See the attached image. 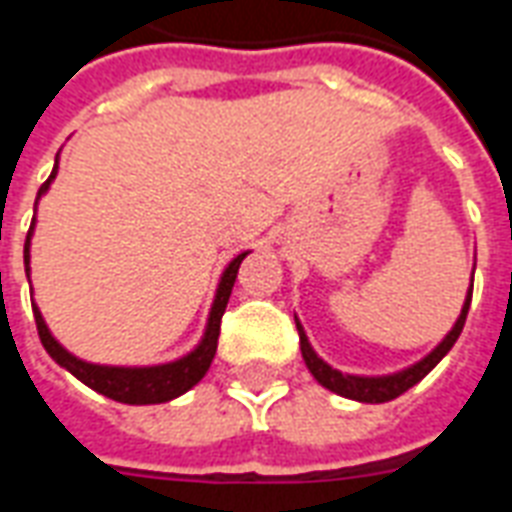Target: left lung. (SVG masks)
<instances>
[{
    "label": "left lung",
    "instance_id": "1",
    "mask_svg": "<svg viewBox=\"0 0 512 512\" xmlns=\"http://www.w3.org/2000/svg\"><path fill=\"white\" fill-rule=\"evenodd\" d=\"M472 282H474V271H472ZM469 304H472V285H469V290H466V299H463L458 321L452 323V329L444 334V340H441L430 354H425L419 362H414V365L403 367V370H395V373H384V376H354V373H343V370H337V367H332L329 362H323L321 356H318V351H315L310 340H307V332H304L301 321L296 318L304 365H307V370L312 373V378H315L321 386H326L329 392H334V395L348 397V400H359V403H386V400H395L397 395H403L406 389L419 384V381L428 376L433 367L439 365L444 356L450 354V348L455 345V340H458L463 332V323H466Z\"/></svg>",
    "mask_w": 512,
    "mask_h": 512
}]
</instances>
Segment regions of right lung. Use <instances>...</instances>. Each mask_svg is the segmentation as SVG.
I'll list each match as a JSON object with an SVG mask.
<instances>
[{
    "mask_svg": "<svg viewBox=\"0 0 512 512\" xmlns=\"http://www.w3.org/2000/svg\"><path fill=\"white\" fill-rule=\"evenodd\" d=\"M57 169H60V153L54 158V169H51L49 180L40 186L38 200H35V213H38L40 197L51 189V183L57 178ZM35 216H32V224H29L27 244H24V271H27L29 279V249H32V235H35ZM249 252H241L235 255L227 266H224L222 277H219V285H216V293H213L211 312H208V321H205V332H202L200 343L191 348L189 354H183L180 359H172V362H161V365H98V362H87V359H79L76 354H71L65 345L51 334L49 323L43 318L40 307L32 301V312H35V323H38L40 343L46 348V354L57 362L60 367H65L71 376H76L84 386L95 389L98 395L112 397L117 403H128V406H153V403H167V400H175V397L186 395L191 386H197L202 381V376L208 373L213 356H216V343H219V326H222V315L227 310V301H230V293H233L235 277H238V268L244 263V257Z\"/></svg>",
    "mask_w": 512,
    "mask_h": 512,
    "instance_id": "obj_1",
    "label": "right lung"
}]
</instances>
